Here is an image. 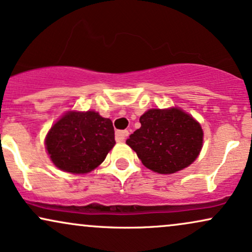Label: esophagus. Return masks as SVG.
I'll use <instances>...</instances> for the list:
<instances>
[{"instance_id":"obj_1","label":"esophagus","mask_w":252,"mask_h":252,"mask_svg":"<svg viewBox=\"0 0 252 252\" xmlns=\"http://www.w3.org/2000/svg\"><path fill=\"white\" fill-rule=\"evenodd\" d=\"M127 136H128V131H126V129L125 131H117L116 132V139H117V141H119V142L125 140Z\"/></svg>"}]
</instances>
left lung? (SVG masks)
<instances>
[{
  "instance_id": "obj_1",
  "label": "left lung",
  "mask_w": 252,
  "mask_h": 252,
  "mask_svg": "<svg viewBox=\"0 0 252 252\" xmlns=\"http://www.w3.org/2000/svg\"><path fill=\"white\" fill-rule=\"evenodd\" d=\"M141 127L126 144L148 169L172 174L188 167L200 154L203 131L180 108L150 110L140 117Z\"/></svg>"
}]
</instances>
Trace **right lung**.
<instances>
[{
    "label": "right lung",
    "mask_w": 252,
    "mask_h": 252,
    "mask_svg": "<svg viewBox=\"0 0 252 252\" xmlns=\"http://www.w3.org/2000/svg\"><path fill=\"white\" fill-rule=\"evenodd\" d=\"M114 144L112 121L93 111L66 113L51 127L45 140L52 162L72 174L98 167Z\"/></svg>",
    "instance_id": "add662e5"
}]
</instances>
